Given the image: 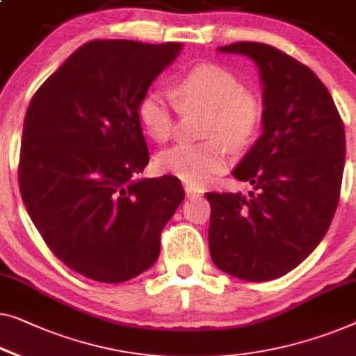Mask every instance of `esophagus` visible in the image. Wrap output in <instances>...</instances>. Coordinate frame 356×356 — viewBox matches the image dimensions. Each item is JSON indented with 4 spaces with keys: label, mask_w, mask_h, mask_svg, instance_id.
Instances as JSON below:
<instances>
[{
    "label": "esophagus",
    "mask_w": 356,
    "mask_h": 356,
    "mask_svg": "<svg viewBox=\"0 0 356 356\" xmlns=\"http://www.w3.org/2000/svg\"><path fill=\"white\" fill-rule=\"evenodd\" d=\"M184 193H186L188 199H195V197H199V195H200V191H197L193 186H184Z\"/></svg>",
    "instance_id": "1"
}]
</instances>
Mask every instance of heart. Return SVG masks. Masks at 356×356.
<instances>
[{"mask_svg":"<svg viewBox=\"0 0 356 356\" xmlns=\"http://www.w3.org/2000/svg\"><path fill=\"white\" fill-rule=\"evenodd\" d=\"M173 95L175 99L162 90L144 92L138 117L149 136L165 141L173 133L177 104L207 112L202 135L209 140L178 143L157 157L162 172L191 186H202L228 165V146L241 149L254 140L264 120V101L255 91L242 88L236 74L218 64L193 67L179 76Z\"/></svg>","mask_w":356,"mask_h":356,"instance_id":"obj_1","label":"heart"}]
</instances>
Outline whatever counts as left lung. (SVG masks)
<instances>
[{
	"mask_svg": "<svg viewBox=\"0 0 356 356\" xmlns=\"http://www.w3.org/2000/svg\"><path fill=\"white\" fill-rule=\"evenodd\" d=\"M259 67L264 133L233 177L254 186L207 193L209 247L221 271L244 281H270L298 266L321 242L336 213L345 163L343 122L323 81L270 44L220 46Z\"/></svg>",
	"mask_w": 356,
	"mask_h": 356,
	"instance_id": "1",
	"label": "left lung"
}]
</instances>
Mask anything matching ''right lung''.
<instances>
[{
  "label": "right lung",
  "mask_w": 356,
  "mask_h": 356,
  "mask_svg": "<svg viewBox=\"0 0 356 356\" xmlns=\"http://www.w3.org/2000/svg\"><path fill=\"white\" fill-rule=\"evenodd\" d=\"M181 43L92 40L30 101L19 188L46 245L99 282L156 264L161 234L184 199L177 177L136 178L149 163L138 104Z\"/></svg>",
  "instance_id": "add662e5"
}]
</instances>
